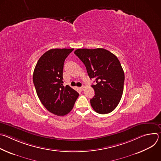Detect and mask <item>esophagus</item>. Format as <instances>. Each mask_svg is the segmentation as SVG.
Returning <instances> with one entry per match:
<instances>
[{"label": "esophagus", "instance_id": "esophagus-1", "mask_svg": "<svg viewBox=\"0 0 161 161\" xmlns=\"http://www.w3.org/2000/svg\"><path fill=\"white\" fill-rule=\"evenodd\" d=\"M84 88H85V86H81V87H80V89L82 91V90H84Z\"/></svg>", "mask_w": 161, "mask_h": 161}]
</instances>
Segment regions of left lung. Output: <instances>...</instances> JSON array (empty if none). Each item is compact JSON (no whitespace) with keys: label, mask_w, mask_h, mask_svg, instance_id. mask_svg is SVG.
Wrapping results in <instances>:
<instances>
[{"label":"left lung","mask_w":161,"mask_h":161,"mask_svg":"<svg viewBox=\"0 0 161 161\" xmlns=\"http://www.w3.org/2000/svg\"><path fill=\"white\" fill-rule=\"evenodd\" d=\"M75 54L85 64L88 76L95 79V96L90 104L97 113L113 111L120 101L124 90V72L118 58L103 48L77 49Z\"/></svg>","instance_id":"left-lung-1"}]
</instances>
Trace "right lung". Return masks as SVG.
<instances>
[{
  "instance_id": "right-lung-1",
  "label": "right lung",
  "mask_w": 161,
  "mask_h": 161,
  "mask_svg": "<svg viewBox=\"0 0 161 161\" xmlns=\"http://www.w3.org/2000/svg\"><path fill=\"white\" fill-rule=\"evenodd\" d=\"M74 49H51L37 61L33 82L39 99L52 113L64 116L69 113L79 94L69 85H63V68L67 57Z\"/></svg>"
}]
</instances>
